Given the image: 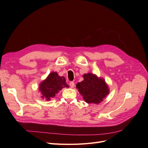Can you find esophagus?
Listing matches in <instances>:
<instances>
[{
  "mask_svg": "<svg viewBox=\"0 0 148 148\" xmlns=\"http://www.w3.org/2000/svg\"><path fill=\"white\" fill-rule=\"evenodd\" d=\"M69 85H70V86L71 88H73L75 86V83H74V82H70Z\"/></svg>",
  "mask_w": 148,
  "mask_h": 148,
  "instance_id": "1",
  "label": "esophagus"
}]
</instances>
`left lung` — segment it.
<instances>
[{
    "label": "left lung",
    "mask_w": 148,
    "mask_h": 148,
    "mask_svg": "<svg viewBox=\"0 0 148 148\" xmlns=\"http://www.w3.org/2000/svg\"><path fill=\"white\" fill-rule=\"evenodd\" d=\"M83 77V81L78 83L76 88L88 104H99L110 91L105 79L91 73H85Z\"/></svg>",
    "instance_id": "1"
}]
</instances>
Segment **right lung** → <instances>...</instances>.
<instances>
[{"label": "right lung", "instance_id": "obj_1", "mask_svg": "<svg viewBox=\"0 0 148 148\" xmlns=\"http://www.w3.org/2000/svg\"><path fill=\"white\" fill-rule=\"evenodd\" d=\"M69 87L65 77H60L56 71H52L39 84V91L41 92L42 99L50 101L62 88Z\"/></svg>", "mask_w": 148, "mask_h": 148}]
</instances>
